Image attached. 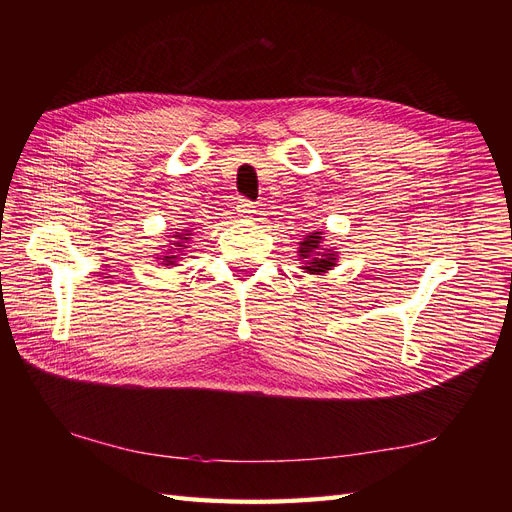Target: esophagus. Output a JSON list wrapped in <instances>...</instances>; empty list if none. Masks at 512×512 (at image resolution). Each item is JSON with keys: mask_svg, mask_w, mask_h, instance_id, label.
<instances>
[{"mask_svg": "<svg viewBox=\"0 0 512 512\" xmlns=\"http://www.w3.org/2000/svg\"><path fill=\"white\" fill-rule=\"evenodd\" d=\"M237 211H239V215H243V218H250L252 213H256V207H254L252 200H247V198H239V203H237Z\"/></svg>", "mask_w": 512, "mask_h": 512, "instance_id": "esophagus-1", "label": "esophagus"}]
</instances>
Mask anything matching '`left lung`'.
<instances>
[{
    "label": "left lung",
    "mask_w": 512,
    "mask_h": 512,
    "mask_svg": "<svg viewBox=\"0 0 512 512\" xmlns=\"http://www.w3.org/2000/svg\"><path fill=\"white\" fill-rule=\"evenodd\" d=\"M299 256L303 260V267L307 273L324 275L331 271L337 262V252L324 250L322 247V232H309V235L299 243Z\"/></svg>",
    "instance_id": "left-lung-1"
}]
</instances>
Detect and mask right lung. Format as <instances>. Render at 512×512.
Masks as SVG:
<instances>
[{
	"mask_svg": "<svg viewBox=\"0 0 512 512\" xmlns=\"http://www.w3.org/2000/svg\"><path fill=\"white\" fill-rule=\"evenodd\" d=\"M177 241H170V250H166L164 252V256L160 258V265H164V267H177V262H179V256H183L181 252L185 250V243L190 241V237H192V230H183V232H177V235H173Z\"/></svg>",
	"mask_w": 512,
	"mask_h": 512,
	"instance_id": "1",
	"label": "right lung"
}]
</instances>
